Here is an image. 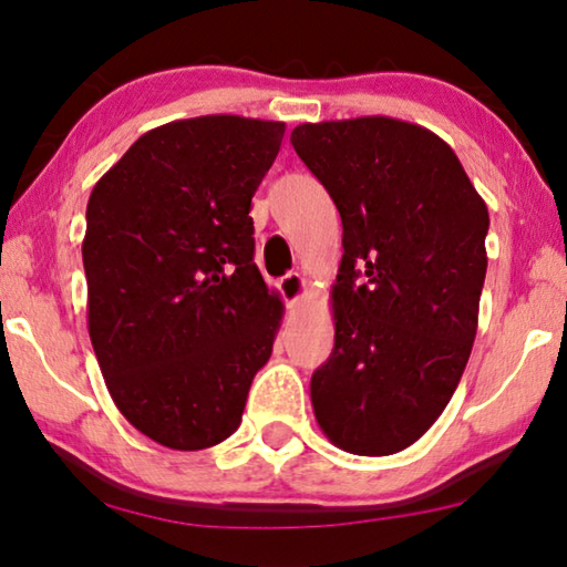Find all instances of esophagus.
Listing matches in <instances>:
<instances>
[{
	"label": "esophagus",
	"instance_id": "esophagus-1",
	"mask_svg": "<svg viewBox=\"0 0 567 567\" xmlns=\"http://www.w3.org/2000/svg\"><path fill=\"white\" fill-rule=\"evenodd\" d=\"M280 292L287 305H297L305 295V277L300 272H287L280 280Z\"/></svg>",
	"mask_w": 567,
	"mask_h": 567
}]
</instances>
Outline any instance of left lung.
<instances>
[{
	"label": "left lung",
	"instance_id": "1",
	"mask_svg": "<svg viewBox=\"0 0 567 567\" xmlns=\"http://www.w3.org/2000/svg\"><path fill=\"white\" fill-rule=\"evenodd\" d=\"M290 142L342 219L315 417L344 453H400L445 410L473 350L487 207L447 142L420 124L307 122Z\"/></svg>",
	"mask_w": 567,
	"mask_h": 567
}]
</instances>
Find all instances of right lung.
Wrapping results in <instances>:
<instances>
[{
  "mask_svg": "<svg viewBox=\"0 0 567 567\" xmlns=\"http://www.w3.org/2000/svg\"><path fill=\"white\" fill-rule=\"evenodd\" d=\"M282 137L285 122L237 114L162 124L90 195L92 348L114 405L165 447L233 435L272 354L282 302L255 265L249 205Z\"/></svg>",
  "mask_w": 567,
  "mask_h": 567,
  "instance_id": "right-lung-1",
  "label": "right lung"
}]
</instances>
